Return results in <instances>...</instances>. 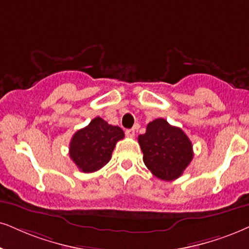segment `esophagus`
<instances>
[{"instance_id": "esophagus-1", "label": "esophagus", "mask_w": 249, "mask_h": 249, "mask_svg": "<svg viewBox=\"0 0 249 249\" xmlns=\"http://www.w3.org/2000/svg\"><path fill=\"white\" fill-rule=\"evenodd\" d=\"M125 134H126L128 138H133V137H134V134H135L134 128H128V130L125 131Z\"/></svg>"}]
</instances>
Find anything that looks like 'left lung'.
Returning <instances> with one entry per match:
<instances>
[{
  "mask_svg": "<svg viewBox=\"0 0 249 249\" xmlns=\"http://www.w3.org/2000/svg\"><path fill=\"white\" fill-rule=\"evenodd\" d=\"M138 141L143 153V163L154 176L165 181L180 177L193 159L191 140L181 128L157 118L147 125L146 133Z\"/></svg>",
  "mask_w": 249,
  "mask_h": 249,
  "instance_id": "obj_1",
  "label": "left lung"
}]
</instances>
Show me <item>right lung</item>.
Returning a JSON list of instances; mask_svg holds the SVG:
<instances>
[{
    "instance_id": "right-lung-1",
    "label": "right lung",
    "mask_w": 249,
    "mask_h": 249,
    "mask_svg": "<svg viewBox=\"0 0 249 249\" xmlns=\"http://www.w3.org/2000/svg\"><path fill=\"white\" fill-rule=\"evenodd\" d=\"M123 138L124 132L121 127L95 117L86 127L73 134L69 154L80 171L86 174L97 171L110 161L116 143Z\"/></svg>"
}]
</instances>
